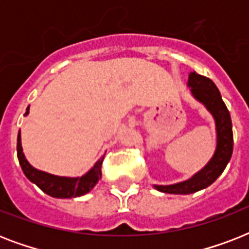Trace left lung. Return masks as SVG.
I'll return each mask as SVG.
<instances>
[{
	"instance_id": "left-lung-1",
	"label": "left lung",
	"mask_w": 249,
	"mask_h": 249,
	"mask_svg": "<svg viewBox=\"0 0 249 249\" xmlns=\"http://www.w3.org/2000/svg\"><path fill=\"white\" fill-rule=\"evenodd\" d=\"M187 86L193 97L205 106L212 113L216 123L217 144L214 154L203 169L195 173L186 181L174 185H154L158 191L166 194H193L212 185L225 170L232 155V124L230 112L221 98L220 90L217 89L212 80L205 76L191 72L189 75Z\"/></svg>"
}]
</instances>
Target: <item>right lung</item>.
<instances>
[{
	"instance_id": "right-lung-1",
	"label": "right lung",
	"mask_w": 249,
	"mask_h": 249,
	"mask_svg": "<svg viewBox=\"0 0 249 249\" xmlns=\"http://www.w3.org/2000/svg\"><path fill=\"white\" fill-rule=\"evenodd\" d=\"M28 113L29 107L27 108L25 116ZM17 151L19 164H20L25 177L28 178L31 182H33L35 185L38 186L45 194H48L53 197L70 199V197H77L81 196V195H85L93 189L94 186L97 185V182L102 177L101 168L105 156L98 160L97 163L94 164L93 168L81 177H60V176H54V174L36 169L28 163V160L25 159L24 154H23L20 132L18 134Z\"/></svg>"
}]
</instances>
